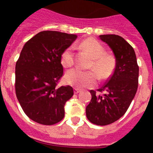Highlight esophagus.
I'll return each mask as SVG.
<instances>
[{
  "mask_svg": "<svg viewBox=\"0 0 153 153\" xmlns=\"http://www.w3.org/2000/svg\"><path fill=\"white\" fill-rule=\"evenodd\" d=\"M80 91H81V90H80V89H79V88H74V94H79V92H80Z\"/></svg>",
  "mask_w": 153,
  "mask_h": 153,
  "instance_id": "1",
  "label": "esophagus"
}]
</instances>
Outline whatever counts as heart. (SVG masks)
<instances>
[{
  "instance_id": "obj_1",
  "label": "heart",
  "mask_w": 153,
  "mask_h": 153,
  "mask_svg": "<svg viewBox=\"0 0 153 153\" xmlns=\"http://www.w3.org/2000/svg\"><path fill=\"white\" fill-rule=\"evenodd\" d=\"M80 47L93 59L90 68L94 70L100 79H106L112 74L116 66V59L113 55L105 53V48L100 42L93 38H89L82 42ZM60 60L62 66L66 68L72 67L74 62L73 48L69 47L65 49L61 55ZM65 81L77 87H91L96 83V76L92 71L73 69L66 73Z\"/></svg>"
}]
</instances>
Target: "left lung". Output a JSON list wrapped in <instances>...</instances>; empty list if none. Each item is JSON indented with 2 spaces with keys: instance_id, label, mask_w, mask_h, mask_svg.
<instances>
[{
  "instance_id": "8db88e82",
  "label": "left lung",
  "mask_w": 153,
  "mask_h": 153,
  "mask_svg": "<svg viewBox=\"0 0 153 153\" xmlns=\"http://www.w3.org/2000/svg\"><path fill=\"white\" fill-rule=\"evenodd\" d=\"M99 37L114 51L116 67L102 88L90 91L92 98L86 113L91 123L107 126L121 118L130 105L137 91L139 67L133 47L122 37L117 35Z\"/></svg>"
}]
</instances>
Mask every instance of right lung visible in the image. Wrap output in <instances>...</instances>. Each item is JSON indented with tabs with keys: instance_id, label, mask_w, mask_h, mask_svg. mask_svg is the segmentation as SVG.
<instances>
[{
	"instance_id": "right-lung-1",
	"label": "right lung",
	"mask_w": 153,
	"mask_h": 153,
	"mask_svg": "<svg viewBox=\"0 0 153 153\" xmlns=\"http://www.w3.org/2000/svg\"><path fill=\"white\" fill-rule=\"evenodd\" d=\"M76 35L39 32L25 44L16 63V94L25 114L37 123L51 126L64 117V105L74 94L71 86H58L63 75L61 55Z\"/></svg>"
}]
</instances>
